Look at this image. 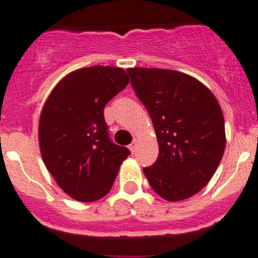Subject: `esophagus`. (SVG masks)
<instances>
[{"label":"esophagus","instance_id":"obj_1","mask_svg":"<svg viewBox=\"0 0 258 258\" xmlns=\"http://www.w3.org/2000/svg\"><path fill=\"white\" fill-rule=\"evenodd\" d=\"M128 148H130V151H131L132 153L136 152V150H137V141H136V140H135V141L128 146Z\"/></svg>","mask_w":258,"mask_h":258}]
</instances>
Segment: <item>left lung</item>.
I'll return each instance as SVG.
<instances>
[{"mask_svg":"<svg viewBox=\"0 0 258 258\" xmlns=\"http://www.w3.org/2000/svg\"><path fill=\"white\" fill-rule=\"evenodd\" d=\"M135 93L153 122L157 161L144 173L170 202L201 191L217 170L226 146L225 119L212 92L199 80L162 69L127 70Z\"/></svg>","mask_w":258,"mask_h":258,"instance_id":"1","label":"left lung"}]
</instances>
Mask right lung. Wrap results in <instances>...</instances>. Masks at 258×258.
Wrapping results in <instances>:
<instances>
[{"mask_svg": "<svg viewBox=\"0 0 258 258\" xmlns=\"http://www.w3.org/2000/svg\"><path fill=\"white\" fill-rule=\"evenodd\" d=\"M127 83V74L118 67H85L59 81L43 106L38 124L43 162L77 201L106 196L131 153L111 141L103 116L106 103Z\"/></svg>", "mask_w": 258, "mask_h": 258, "instance_id": "obj_1", "label": "right lung"}]
</instances>
